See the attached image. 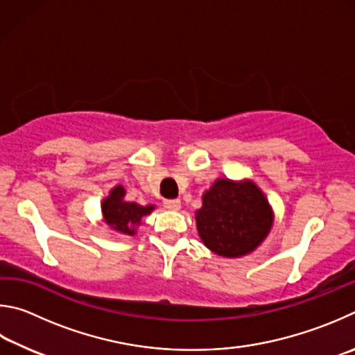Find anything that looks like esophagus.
I'll list each match as a JSON object with an SVG mask.
<instances>
[{"instance_id":"1","label":"esophagus","mask_w":355,"mask_h":355,"mask_svg":"<svg viewBox=\"0 0 355 355\" xmlns=\"http://www.w3.org/2000/svg\"><path fill=\"white\" fill-rule=\"evenodd\" d=\"M164 206L168 210H179V209H181V201H179V200H165Z\"/></svg>"}]
</instances>
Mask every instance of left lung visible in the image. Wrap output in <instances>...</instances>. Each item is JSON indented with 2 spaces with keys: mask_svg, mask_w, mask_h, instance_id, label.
I'll use <instances>...</instances> for the list:
<instances>
[{
  "mask_svg": "<svg viewBox=\"0 0 355 355\" xmlns=\"http://www.w3.org/2000/svg\"><path fill=\"white\" fill-rule=\"evenodd\" d=\"M198 234L221 257H241L262 243L272 226V210L252 181L216 179L195 214Z\"/></svg>",
  "mask_w": 355,
  "mask_h": 355,
  "instance_id": "8db88e82",
  "label": "left lung"
}]
</instances>
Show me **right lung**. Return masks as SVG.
<instances>
[{
	"mask_svg": "<svg viewBox=\"0 0 355 355\" xmlns=\"http://www.w3.org/2000/svg\"><path fill=\"white\" fill-rule=\"evenodd\" d=\"M123 185H115L110 190L107 198L101 202V212L105 225H109L114 231L124 235H135V229L141 225L143 216H146L155 209L153 204L140 206L137 202L124 201Z\"/></svg>",
	"mask_w": 355,
	"mask_h": 355,
	"instance_id": "add662e5",
	"label": "right lung"
}]
</instances>
